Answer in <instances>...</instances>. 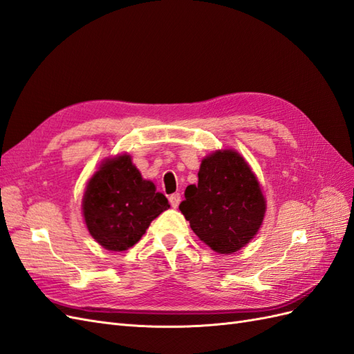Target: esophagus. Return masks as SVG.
<instances>
[{
    "mask_svg": "<svg viewBox=\"0 0 354 354\" xmlns=\"http://www.w3.org/2000/svg\"><path fill=\"white\" fill-rule=\"evenodd\" d=\"M169 202H170L171 207H178L179 203H180V194H179V193L171 194V196L169 197Z\"/></svg>",
    "mask_w": 354,
    "mask_h": 354,
    "instance_id": "1",
    "label": "esophagus"
}]
</instances>
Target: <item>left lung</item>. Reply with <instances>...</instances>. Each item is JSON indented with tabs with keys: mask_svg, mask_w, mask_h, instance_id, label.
<instances>
[{
	"mask_svg": "<svg viewBox=\"0 0 354 354\" xmlns=\"http://www.w3.org/2000/svg\"><path fill=\"white\" fill-rule=\"evenodd\" d=\"M180 212L211 250L232 254L256 236L266 201L241 153L215 151L202 160L197 185H188Z\"/></svg>",
	"mask_w": 354,
	"mask_h": 354,
	"instance_id": "1",
	"label": "left lung"
}]
</instances>
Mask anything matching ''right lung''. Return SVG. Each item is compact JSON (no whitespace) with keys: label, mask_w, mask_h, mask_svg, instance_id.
Wrapping results in <instances>:
<instances>
[{"label":"right lung","mask_w":354,"mask_h":354,"mask_svg":"<svg viewBox=\"0 0 354 354\" xmlns=\"http://www.w3.org/2000/svg\"><path fill=\"white\" fill-rule=\"evenodd\" d=\"M165 194L143 179L131 157L107 158L88 180L82 212L88 232L109 251H125L143 236L152 220L169 209Z\"/></svg>","instance_id":"obj_1"}]
</instances>
